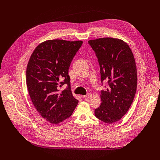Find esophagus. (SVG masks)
Returning a JSON list of instances; mask_svg holds the SVG:
<instances>
[{"instance_id":"esophagus-1","label":"esophagus","mask_w":160,"mask_h":160,"mask_svg":"<svg viewBox=\"0 0 160 160\" xmlns=\"http://www.w3.org/2000/svg\"><path fill=\"white\" fill-rule=\"evenodd\" d=\"M82 97H83V98H89V97H90V95H89V94H88V95H83Z\"/></svg>"}]
</instances>
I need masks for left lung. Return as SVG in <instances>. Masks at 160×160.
Here are the masks:
<instances>
[{
    "label": "left lung",
    "mask_w": 160,
    "mask_h": 160,
    "mask_svg": "<svg viewBox=\"0 0 160 160\" xmlns=\"http://www.w3.org/2000/svg\"><path fill=\"white\" fill-rule=\"evenodd\" d=\"M100 67L101 81L108 88L100 95L101 104L95 110L97 119L112 124L122 119L130 108L136 95L138 74L135 58L129 45L118 38L91 39Z\"/></svg>",
    "instance_id": "obj_1"
}]
</instances>
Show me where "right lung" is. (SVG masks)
I'll return each instance as SVG.
<instances>
[{"instance_id": "add662e5", "label": "right lung", "mask_w": 160, "mask_h": 160, "mask_svg": "<svg viewBox=\"0 0 160 160\" xmlns=\"http://www.w3.org/2000/svg\"><path fill=\"white\" fill-rule=\"evenodd\" d=\"M82 43L81 40H47L38 45L29 59L26 80L30 97L40 115L51 124L69 118L78 103L69 88L68 72ZM64 83L69 88L60 94L58 89Z\"/></svg>"}]
</instances>
